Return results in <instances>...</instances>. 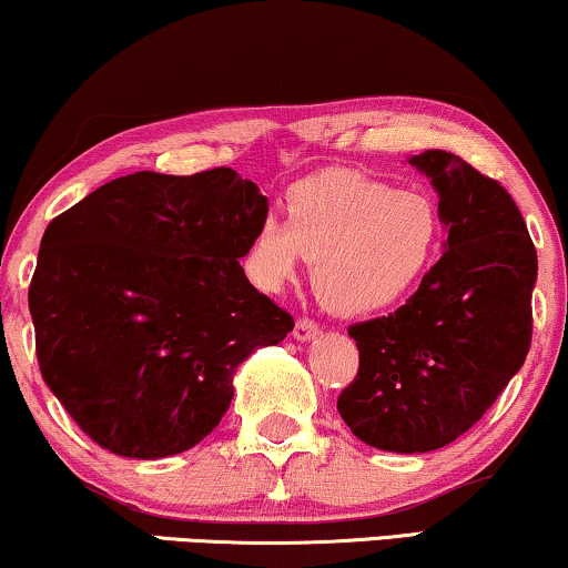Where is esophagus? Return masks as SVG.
I'll use <instances>...</instances> for the list:
<instances>
[{
  "label": "esophagus",
  "instance_id": "obj_1",
  "mask_svg": "<svg viewBox=\"0 0 568 568\" xmlns=\"http://www.w3.org/2000/svg\"><path fill=\"white\" fill-rule=\"evenodd\" d=\"M317 333H321V325H317L313 317H300V321L294 323V338L297 341H310L315 338Z\"/></svg>",
  "mask_w": 568,
  "mask_h": 568
}]
</instances>
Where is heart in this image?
Wrapping results in <instances>:
<instances>
[{"instance_id":"b5f03b06","label":"heart","mask_w":568,"mask_h":568,"mask_svg":"<svg viewBox=\"0 0 568 568\" xmlns=\"http://www.w3.org/2000/svg\"><path fill=\"white\" fill-rule=\"evenodd\" d=\"M290 220L263 216L245 268L276 292L315 263L321 302L338 315H369L398 305L422 284L439 245V214L422 193H400L359 175L333 173L300 183L286 201Z\"/></svg>"}]
</instances>
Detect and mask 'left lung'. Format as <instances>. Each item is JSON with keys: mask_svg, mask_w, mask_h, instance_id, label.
Segmentation results:
<instances>
[{"mask_svg": "<svg viewBox=\"0 0 568 568\" xmlns=\"http://www.w3.org/2000/svg\"><path fill=\"white\" fill-rule=\"evenodd\" d=\"M410 165L432 178L442 258L395 313L356 323L359 372L338 395L356 437L387 453H429L470 429L532 341L538 253L507 189L463 158L429 150Z\"/></svg>", "mask_w": 568, "mask_h": 568, "instance_id": "obj_1", "label": "left lung"}]
</instances>
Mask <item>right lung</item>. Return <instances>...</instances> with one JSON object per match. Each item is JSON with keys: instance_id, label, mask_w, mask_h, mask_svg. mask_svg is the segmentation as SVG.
I'll return each instance as SVG.
<instances>
[{"instance_id": "1", "label": "right lung", "mask_w": 568, "mask_h": 568, "mask_svg": "<svg viewBox=\"0 0 568 568\" xmlns=\"http://www.w3.org/2000/svg\"><path fill=\"white\" fill-rule=\"evenodd\" d=\"M266 214L258 185L212 168L115 178L51 220L28 290L38 367L92 442L139 460L191 449L240 364L294 328L240 266Z\"/></svg>"}]
</instances>
